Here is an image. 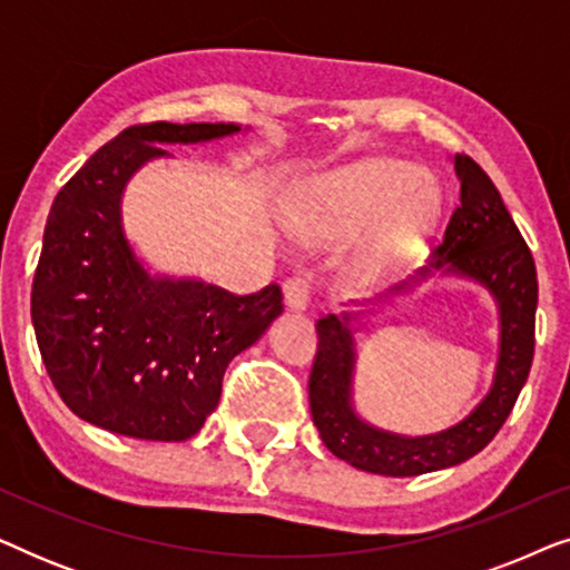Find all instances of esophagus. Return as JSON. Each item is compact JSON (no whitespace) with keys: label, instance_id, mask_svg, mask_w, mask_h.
<instances>
[{"label":"esophagus","instance_id":"obj_1","mask_svg":"<svg viewBox=\"0 0 570 570\" xmlns=\"http://www.w3.org/2000/svg\"><path fill=\"white\" fill-rule=\"evenodd\" d=\"M285 306L291 311H306L311 306V285L306 277H293L287 279L283 287Z\"/></svg>","mask_w":570,"mask_h":570}]
</instances>
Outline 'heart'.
Masks as SVG:
<instances>
[{
  "label": "heart",
  "instance_id": "heart-1",
  "mask_svg": "<svg viewBox=\"0 0 570 570\" xmlns=\"http://www.w3.org/2000/svg\"><path fill=\"white\" fill-rule=\"evenodd\" d=\"M441 207V191L407 160L373 158L337 170L311 186L287 215L293 236L337 240L381 220L363 252V264L379 269L392 264L425 236Z\"/></svg>",
  "mask_w": 570,
  "mask_h": 570
}]
</instances>
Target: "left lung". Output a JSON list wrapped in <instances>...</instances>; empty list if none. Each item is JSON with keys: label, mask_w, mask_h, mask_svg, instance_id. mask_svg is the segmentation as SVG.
<instances>
[{"label": "left lung", "mask_w": 570, "mask_h": 570, "mask_svg": "<svg viewBox=\"0 0 570 570\" xmlns=\"http://www.w3.org/2000/svg\"><path fill=\"white\" fill-rule=\"evenodd\" d=\"M459 178V207L441 246L425 267L376 298L342 306L316 322L318 353L308 381L311 417L324 446L355 470L412 478L462 464L493 441L527 384L534 355L537 269L529 246L505 209L490 176L466 155L451 158ZM433 276L480 284L499 308V355L489 392L459 424L425 436L394 434L373 426L354 407L356 337L370 318L396 297Z\"/></svg>", "instance_id": "1"}]
</instances>
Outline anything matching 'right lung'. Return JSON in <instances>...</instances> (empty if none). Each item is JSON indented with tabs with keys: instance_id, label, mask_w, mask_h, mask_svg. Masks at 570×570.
Here are the masks:
<instances>
[{
	"instance_id": "right-lung-1",
	"label": "right lung",
	"mask_w": 570,
	"mask_h": 570,
	"mask_svg": "<svg viewBox=\"0 0 570 570\" xmlns=\"http://www.w3.org/2000/svg\"><path fill=\"white\" fill-rule=\"evenodd\" d=\"M254 131L233 121L147 124L116 135L65 184L43 230L30 316L43 365L85 423L142 441H186L213 415L228 363L283 314L267 285L236 295L155 272L124 225V191L168 145Z\"/></svg>"
}]
</instances>
